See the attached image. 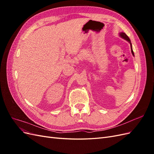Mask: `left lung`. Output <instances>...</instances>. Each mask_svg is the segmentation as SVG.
<instances>
[{
  "label": "left lung",
  "instance_id": "left-lung-1",
  "mask_svg": "<svg viewBox=\"0 0 154 154\" xmlns=\"http://www.w3.org/2000/svg\"><path fill=\"white\" fill-rule=\"evenodd\" d=\"M119 35H120V36L122 37V38H124L125 40H127L128 42L130 44V48H131V51H132V54H133V56H134V51H133V50H132V44H131V42H130V38H128V36L126 35L125 32H120L119 33Z\"/></svg>",
  "mask_w": 154,
  "mask_h": 154
}]
</instances>
